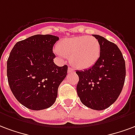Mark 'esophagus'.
I'll return each instance as SVG.
<instances>
[{
  "instance_id": "1",
  "label": "esophagus",
  "mask_w": 135,
  "mask_h": 135,
  "mask_svg": "<svg viewBox=\"0 0 135 135\" xmlns=\"http://www.w3.org/2000/svg\"><path fill=\"white\" fill-rule=\"evenodd\" d=\"M73 71V70L71 68H68V73H71V72Z\"/></svg>"
}]
</instances>
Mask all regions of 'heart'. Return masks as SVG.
<instances>
[{
  "label": "heart",
  "instance_id": "heart-1",
  "mask_svg": "<svg viewBox=\"0 0 135 135\" xmlns=\"http://www.w3.org/2000/svg\"><path fill=\"white\" fill-rule=\"evenodd\" d=\"M55 52L61 57H68L70 64L75 68L85 70L93 67L99 60L101 45L93 36H75L61 40Z\"/></svg>",
  "mask_w": 135,
  "mask_h": 135
}]
</instances>
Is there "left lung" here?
<instances>
[{
	"instance_id": "obj_1",
	"label": "left lung",
	"mask_w": 135,
	"mask_h": 135,
	"mask_svg": "<svg viewBox=\"0 0 135 135\" xmlns=\"http://www.w3.org/2000/svg\"><path fill=\"white\" fill-rule=\"evenodd\" d=\"M101 45L99 60L93 67L78 70V96L85 107L104 110L114 103L122 92L126 76L125 61L117 45L96 34Z\"/></svg>"
}]
</instances>
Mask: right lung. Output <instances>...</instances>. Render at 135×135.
<instances>
[{
	"label": "right lung",
	"mask_w": 135,
	"mask_h": 135,
	"mask_svg": "<svg viewBox=\"0 0 135 135\" xmlns=\"http://www.w3.org/2000/svg\"><path fill=\"white\" fill-rule=\"evenodd\" d=\"M59 37L36 34L18 42L7 61L10 88L17 101L31 110L52 106L58 87L66 77L68 66L59 67L53 59V46Z\"/></svg>",
	"instance_id": "add662e5"
}]
</instances>
